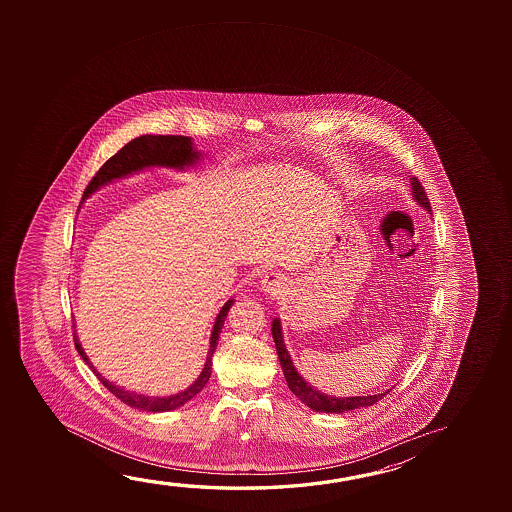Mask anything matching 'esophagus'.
I'll use <instances>...</instances> for the list:
<instances>
[{"instance_id": "esophagus-1", "label": "esophagus", "mask_w": 512, "mask_h": 512, "mask_svg": "<svg viewBox=\"0 0 512 512\" xmlns=\"http://www.w3.org/2000/svg\"><path fill=\"white\" fill-rule=\"evenodd\" d=\"M260 289L266 294L277 296V294L284 293V280L275 275V273H271V275H266V277L260 280Z\"/></svg>"}]
</instances>
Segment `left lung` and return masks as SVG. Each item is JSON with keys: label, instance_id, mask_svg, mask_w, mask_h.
I'll return each mask as SVG.
<instances>
[{"label": "left lung", "instance_id": "8db88e82", "mask_svg": "<svg viewBox=\"0 0 512 512\" xmlns=\"http://www.w3.org/2000/svg\"><path fill=\"white\" fill-rule=\"evenodd\" d=\"M411 194L412 200H416L419 207H423V209L428 210V214H432L425 189H423V185L419 184L416 176L411 178ZM271 334H273V339H275L278 359H280V366H282V371H284L287 386L312 411L327 412V414H343V412L355 411V409H362V407H369V405L377 403L378 400H382L391 391V389H387L384 393L368 394V396H344V398L321 393L316 387L310 386L309 382H305V378L298 373V369L294 368L291 355L285 350L280 318L273 319Z\"/></svg>", "mask_w": 512, "mask_h": 512}]
</instances>
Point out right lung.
<instances>
[{"label":"right lung","mask_w":512,"mask_h":512,"mask_svg":"<svg viewBox=\"0 0 512 512\" xmlns=\"http://www.w3.org/2000/svg\"><path fill=\"white\" fill-rule=\"evenodd\" d=\"M200 159H202V151L194 148L191 137H184V135H141L134 141L125 144L114 157H110L101 166L100 171L94 175L93 180L87 185L82 200L89 198L103 185L110 184V182L119 180V178H125V176L134 175V173H139L144 169L169 168L182 171V169L191 168ZM232 305H234V298H230L216 316L212 334H210L209 353H207V361L203 364L202 373L187 389L180 391V393L169 394V396H148V394L134 393V391H126L123 387L116 386L114 382L107 380L98 369L94 368L93 362L89 361V357L85 355L76 332L73 339H75L76 350L80 353V357L84 359L85 364L93 369L94 375L100 378L101 384L107 387L114 396H118L121 402L134 407V409H139V411H175L185 403L191 402L194 396L200 393L203 387L207 386L210 373H212V355L216 352L221 328L225 325L228 310Z\"/></svg>","instance_id":"add662e5"}]
</instances>
